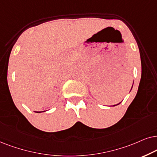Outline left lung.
<instances>
[{
  "mask_svg": "<svg viewBox=\"0 0 157 157\" xmlns=\"http://www.w3.org/2000/svg\"><path fill=\"white\" fill-rule=\"evenodd\" d=\"M132 87H133V85H132ZM132 87H131V89H132ZM121 103H118V104H116V105H112V106H116V105H119V104H120Z\"/></svg>",
  "mask_w": 157,
  "mask_h": 157,
  "instance_id": "8db88e82",
  "label": "left lung"
}]
</instances>
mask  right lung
Returning a JSON list of instances; mask_svg holds the SVG:
<instances>
[{
  "instance_id": "right-lung-1",
  "label": "right lung",
  "mask_w": 157,
  "mask_h": 157,
  "mask_svg": "<svg viewBox=\"0 0 157 157\" xmlns=\"http://www.w3.org/2000/svg\"><path fill=\"white\" fill-rule=\"evenodd\" d=\"M45 111V110H44ZM44 111H34V112H36V113H41V112H44Z\"/></svg>"
}]
</instances>
